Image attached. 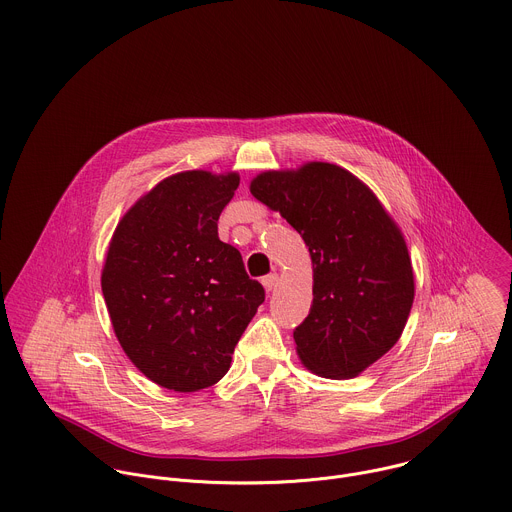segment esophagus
Instances as JSON below:
<instances>
[{"label": "esophagus", "mask_w": 512, "mask_h": 512, "mask_svg": "<svg viewBox=\"0 0 512 512\" xmlns=\"http://www.w3.org/2000/svg\"><path fill=\"white\" fill-rule=\"evenodd\" d=\"M261 283H263V287H265L267 291H273V289L277 287V283H279V275H277V273H269V275L263 277Z\"/></svg>", "instance_id": "obj_1"}]
</instances>
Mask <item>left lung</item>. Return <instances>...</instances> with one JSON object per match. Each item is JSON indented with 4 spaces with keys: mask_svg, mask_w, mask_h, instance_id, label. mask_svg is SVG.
Wrapping results in <instances>:
<instances>
[{
    "mask_svg": "<svg viewBox=\"0 0 512 512\" xmlns=\"http://www.w3.org/2000/svg\"><path fill=\"white\" fill-rule=\"evenodd\" d=\"M251 193L303 237L313 261V305L293 339L317 375L349 379L401 337L415 277L401 231L373 191L343 167L307 163L265 171Z\"/></svg>",
    "mask_w": 512,
    "mask_h": 512,
    "instance_id": "left-lung-1",
    "label": "left lung"
}]
</instances>
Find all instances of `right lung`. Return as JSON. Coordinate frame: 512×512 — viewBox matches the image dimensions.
I'll list each match as a JSON object with an SVG mask.
<instances>
[{"label": "right lung", "mask_w": 512, "mask_h": 512, "mask_svg": "<svg viewBox=\"0 0 512 512\" xmlns=\"http://www.w3.org/2000/svg\"><path fill=\"white\" fill-rule=\"evenodd\" d=\"M239 175L185 171L163 179L119 221L101 291L113 331L153 383L193 393L215 385L265 289L217 235Z\"/></svg>", "instance_id": "obj_1"}]
</instances>
